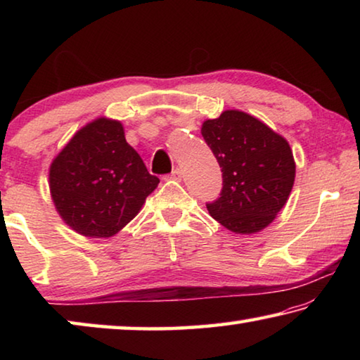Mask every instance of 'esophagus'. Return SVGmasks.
Returning a JSON list of instances; mask_svg holds the SVG:
<instances>
[{
  "label": "esophagus",
  "instance_id": "esophagus-1",
  "mask_svg": "<svg viewBox=\"0 0 360 360\" xmlns=\"http://www.w3.org/2000/svg\"><path fill=\"white\" fill-rule=\"evenodd\" d=\"M168 178H172V179H176V181H179V179L182 178V172H181V169H179V168H174V169H173V172H172V173H169V176H168Z\"/></svg>",
  "mask_w": 360,
  "mask_h": 360
}]
</instances>
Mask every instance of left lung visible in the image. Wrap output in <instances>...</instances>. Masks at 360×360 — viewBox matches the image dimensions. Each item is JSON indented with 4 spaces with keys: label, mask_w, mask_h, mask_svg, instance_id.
<instances>
[{
    "label": "left lung",
    "mask_w": 360,
    "mask_h": 360,
    "mask_svg": "<svg viewBox=\"0 0 360 360\" xmlns=\"http://www.w3.org/2000/svg\"><path fill=\"white\" fill-rule=\"evenodd\" d=\"M222 172V191L206 203L210 214L235 233L265 229L281 211L295 179L289 143L259 119L224 111L202 127Z\"/></svg>",
    "instance_id": "left-lung-1"
}]
</instances>
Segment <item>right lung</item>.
Returning a JSON list of instances; mask_svg holds the SVG:
<instances>
[{
    "mask_svg": "<svg viewBox=\"0 0 360 360\" xmlns=\"http://www.w3.org/2000/svg\"><path fill=\"white\" fill-rule=\"evenodd\" d=\"M51 193L63 221L90 238H108L129 224L160 179L127 143L117 120L79 130L52 162Z\"/></svg>",
    "mask_w": 360,
    "mask_h": 360,
    "instance_id": "add662e5",
    "label": "right lung"
}]
</instances>
